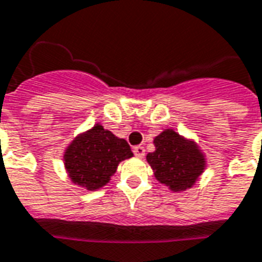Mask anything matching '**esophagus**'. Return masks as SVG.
<instances>
[{"instance_id": "esophagus-1", "label": "esophagus", "mask_w": 262, "mask_h": 262, "mask_svg": "<svg viewBox=\"0 0 262 262\" xmlns=\"http://www.w3.org/2000/svg\"><path fill=\"white\" fill-rule=\"evenodd\" d=\"M133 152H135V156L139 157V158H143V157H144V154H146V150H144V147L137 146L133 148Z\"/></svg>"}]
</instances>
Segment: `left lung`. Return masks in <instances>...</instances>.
Wrapping results in <instances>:
<instances>
[{
  "label": "left lung",
  "instance_id": "8db88e82",
  "mask_svg": "<svg viewBox=\"0 0 262 262\" xmlns=\"http://www.w3.org/2000/svg\"><path fill=\"white\" fill-rule=\"evenodd\" d=\"M156 151L147 154V162L156 179L172 191L191 189L205 169V156L197 143L165 129L154 139Z\"/></svg>",
  "mask_w": 262,
  "mask_h": 262
}]
</instances>
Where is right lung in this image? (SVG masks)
Returning <instances> with one entry per match:
<instances>
[{"label":"right lung","mask_w":262,"mask_h":262,"mask_svg":"<svg viewBox=\"0 0 262 262\" xmlns=\"http://www.w3.org/2000/svg\"><path fill=\"white\" fill-rule=\"evenodd\" d=\"M133 157L125 139L97 123L71 141L63 152L68 176L86 190L101 189L111 180L119 162Z\"/></svg>","instance_id":"right-lung-1"}]
</instances>
